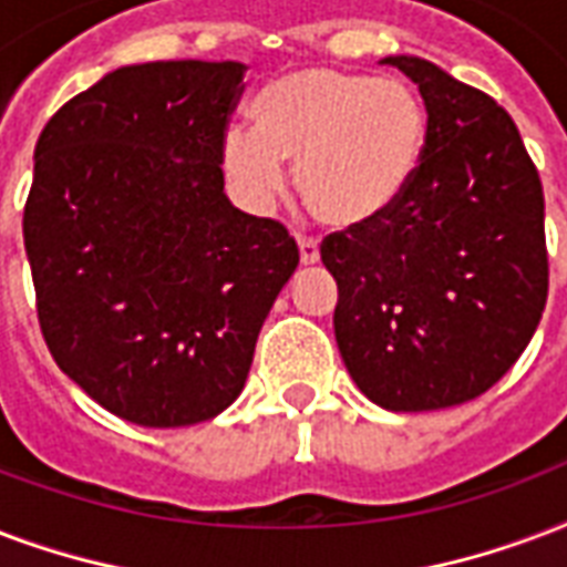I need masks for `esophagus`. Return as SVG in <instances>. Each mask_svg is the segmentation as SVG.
I'll use <instances>...</instances> for the list:
<instances>
[{
	"label": "esophagus",
	"mask_w": 567,
	"mask_h": 567,
	"mask_svg": "<svg viewBox=\"0 0 567 567\" xmlns=\"http://www.w3.org/2000/svg\"><path fill=\"white\" fill-rule=\"evenodd\" d=\"M297 246H300V261L302 265H318L321 258V249H318V240L309 235H297Z\"/></svg>",
	"instance_id": "esophagus-1"
}]
</instances>
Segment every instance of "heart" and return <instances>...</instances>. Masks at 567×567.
<instances>
[{
    "label": "heart",
    "instance_id": "1",
    "mask_svg": "<svg viewBox=\"0 0 567 567\" xmlns=\"http://www.w3.org/2000/svg\"><path fill=\"white\" fill-rule=\"evenodd\" d=\"M255 133L223 140L228 178L255 205L282 189L279 163H293L302 205L327 226H362L395 205L416 175L427 112L404 82L330 64L276 73L252 101Z\"/></svg>",
    "mask_w": 567,
    "mask_h": 567
}]
</instances>
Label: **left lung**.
<instances>
[{
    "mask_svg": "<svg viewBox=\"0 0 567 567\" xmlns=\"http://www.w3.org/2000/svg\"><path fill=\"white\" fill-rule=\"evenodd\" d=\"M427 142L410 187L380 216L323 237L339 285L341 360L374 404L443 410L494 386L547 302L544 189L512 115L416 55Z\"/></svg>",
    "mask_w": 567,
    "mask_h": 567,
    "instance_id": "left-lung-1",
    "label": "left lung"
}]
</instances>
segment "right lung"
Returning a JSON list of instances; mask_svg holds the SVG:
<instances>
[{
    "instance_id": "add662e5",
    "label": "right lung",
    "mask_w": 567,
    "mask_h": 567,
    "mask_svg": "<svg viewBox=\"0 0 567 567\" xmlns=\"http://www.w3.org/2000/svg\"><path fill=\"white\" fill-rule=\"evenodd\" d=\"M244 71L196 59L118 68L64 103L34 145L23 240L43 341L133 425L223 413L300 265L279 219L223 193Z\"/></svg>"
}]
</instances>
